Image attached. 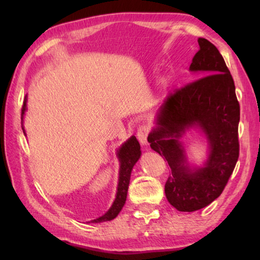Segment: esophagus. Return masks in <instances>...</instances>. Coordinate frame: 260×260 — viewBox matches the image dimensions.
<instances>
[{"mask_svg":"<svg viewBox=\"0 0 260 260\" xmlns=\"http://www.w3.org/2000/svg\"><path fill=\"white\" fill-rule=\"evenodd\" d=\"M149 133H150V128H149V126H147V125L139 126L138 132H136V135H138V139L142 146H146V144L148 143Z\"/></svg>","mask_w":260,"mask_h":260,"instance_id":"obj_1","label":"esophagus"}]
</instances>
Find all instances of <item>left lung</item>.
Masks as SVG:
<instances>
[{
	"label": "left lung",
	"instance_id": "left-lung-1",
	"mask_svg": "<svg viewBox=\"0 0 260 260\" xmlns=\"http://www.w3.org/2000/svg\"><path fill=\"white\" fill-rule=\"evenodd\" d=\"M199 45L189 69L204 77L167 96L158 113V126L148 136L151 149L165 158L171 169L166 199L182 212L201 210L218 199L240 155V103L234 80L215 46L202 38ZM192 125L201 126L210 142L206 167L195 171L187 167L178 142Z\"/></svg>",
	"mask_w": 260,
	"mask_h": 260
}]
</instances>
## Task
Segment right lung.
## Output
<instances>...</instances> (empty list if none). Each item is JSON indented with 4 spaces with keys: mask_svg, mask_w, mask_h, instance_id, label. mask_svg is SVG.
Segmentation results:
<instances>
[{
    "mask_svg": "<svg viewBox=\"0 0 260 260\" xmlns=\"http://www.w3.org/2000/svg\"><path fill=\"white\" fill-rule=\"evenodd\" d=\"M26 101L27 99L25 98L23 102V108H21V119H23L25 110H26ZM141 156L140 144L139 141L136 140L135 136L127 141L125 144L118 151V157L120 160V171H119V182H118V191L116 200H114L113 204L107 213L102 217L93 220L91 222H102V221H109V220L114 219L120 212V210L124 206L127 197V190H128V184L131 180V172L135 162L139 160Z\"/></svg>",
    "mask_w": 260,
    "mask_h": 260,
    "instance_id": "add662e5",
    "label": "right lung"
}]
</instances>
